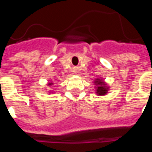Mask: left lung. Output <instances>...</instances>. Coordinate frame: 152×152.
<instances>
[{"instance_id":"obj_1","label":"left lung","mask_w":152,"mask_h":152,"mask_svg":"<svg viewBox=\"0 0 152 152\" xmlns=\"http://www.w3.org/2000/svg\"><path fill=\"white\" fill-rule=\"evenodd\" d=\"M94 85L97 86L96 87V94L98 95H105L108 91L109 87L106 84L102 79H96L94 80Z\"/></svg>"}]
</instances>
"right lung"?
Instances as JSON below:
<instances>
[{
  "instance_id": "obj_1",
  "label": "right lung",
  "mask_w": 152,
  "mask_h": 152,
  "mask_svg": "<svg viewBox=\"0 0 152 152\" xmlns=\"http://www.w3.org/2000/svg\"><path fill=\"white\" fill-rule=\"evenodd\" d=\"M53 83H52V82H50L49 83V84H48V86H52V85H53Z\"/></svg>"
}]
</instances>
